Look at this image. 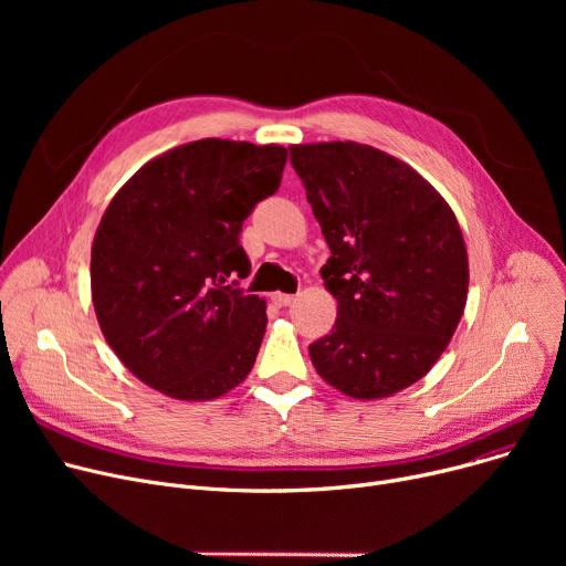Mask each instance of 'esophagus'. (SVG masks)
Here are the masks:
<instances>
[{"instance_id": "esophagus-1", "label": "esophagus", "mask_w": 566, "mask_h": 566, "mask_svg": "<svg viewBox=\"0 0 566 566\" xmlns=\"http://www.w3.org/2000/svg\"><path fill=\"white\" fill-rule=\"evenodd\" d=\"M273 303L277 307H289L291 303H295V295H289V293H273Z\"/></svg>"}]
</instances>
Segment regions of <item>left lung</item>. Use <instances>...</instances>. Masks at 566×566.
I'll return each instance as SVG.
<instances>
[{
    "label": "left lung",
    "instance_id": "left-lung-1",
    "mask_svg": "<svg viewBox=\"0 0 566 566\" xmlns=\"http://www.w3.org/2000/svg\"><path fill=\"white\" fill-rule=\"evenodd\" d=\"M291 165L331 248L333 333L310 344L325 382L353 399L418 382L463 316L468 254L452 208L424 178L355 142L291 146Z\"/></svg>",
    "mask_w": 566,
    "mask_h": 566
}]
</instances>
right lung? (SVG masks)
Masks as SVG:
<instances>
[{
	"label": "right lung",
	"mask_w": 566,
	"mask_h": 566,
	"mask_svg": "<svg viewBox=\"0 0 566 566\" xmlns=\"http://www.w3.org/2000/svg\"><path fill=\"white\" fill-rule=\"evenodd\" d=\"M286 148L199 139L144 165L116 192L92 248V298L112 350L139 380L184 401L216 399L254 367L265 303L241 231L277 192Z\"/></svg>",
	"instance_id": "obj_1"
}]
</instances>
